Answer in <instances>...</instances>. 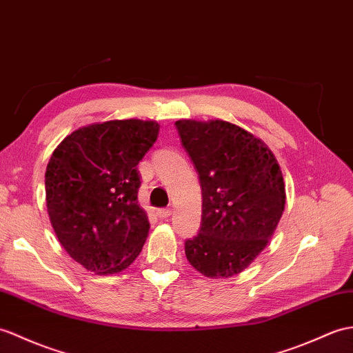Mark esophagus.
<instances>
[{"instance_id": "obj_1", "label": "esophagus", "mask_w": 353, "mask_h": 353, "mask_svg": "<svg viewBox=\"0 0 353 353\" xmlns=\"http://www.w3.org/2000/svg\"><path fill=\"white\" fill-rule=\"evenodd\" d=\"M157 215L161 218V219H167L171 216V209H158Z\"/></svg>"}]
</instances>
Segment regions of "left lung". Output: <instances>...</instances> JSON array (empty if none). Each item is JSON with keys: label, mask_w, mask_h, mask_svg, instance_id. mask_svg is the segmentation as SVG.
I'll return each mask as SVG.
<instances>
[{"label": "left lung", "mask_w": 353, "mask_h": 353, "mask_svg": "<svg viewBox=\"0 0 353 353\" xmlns=\"http://www.w3.org/2000/svg\"><path fill=\"white\" fill-rule=\"evenodd\" d=\"M182 145L199 171L200 233L186 259L209 278H230L266 248L285 206L281 168L269 147L224 120H177Z\"/></svg>", "instance_id": "8db88e82"}]
</instances>
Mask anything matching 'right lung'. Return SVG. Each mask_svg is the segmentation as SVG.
Returning a JSON list of instances; mask_svg holds the SVG:
<instances>
[{"label":"right lung","mask_w":353,"mask_h":353,"mask_svg":"<svg viewBox=\"0 0 353 353\" xmlns=\"http://www.w3.org/2000/svg\"><path fill=\"white\" fill-rule=\"evenodd\" d=\"M153 120H110L73 130L45 173L49 221L61 247L90 272H121L141 252L149 218L138 204V162L157 141Z\"/></svg>","instance_id":"add662e5"}]
</instances>
